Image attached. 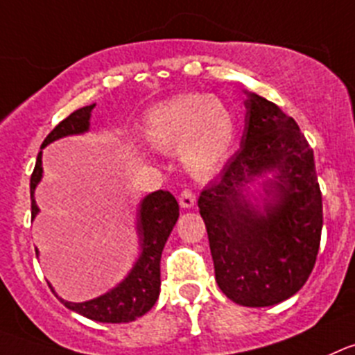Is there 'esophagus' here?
Listing matches in <instances>:
<instances>
[{
    "label": "esophagus",
    "instance_id": "34e87169",
    "mask_svg": "<svg viewBox=\"0 0 355 355\" xmlns=\"http://www.w3.org/2000/svg\"><path fill=\"white\" fill-rule=\"evenodd\" d=\"M178 203L182 208H193L196 205V194L191 191V189H184L178 196Z\"/></svg>",
    "mask_w": 355,
    "mask_h": 355
}]
</instances>
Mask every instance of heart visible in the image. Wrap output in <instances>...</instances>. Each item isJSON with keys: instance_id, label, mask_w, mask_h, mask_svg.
Returning <instances> with one entry per match:
<instances>
[{"instance_id": "heart-1", "label": "heart", "mask_w": 355, "mask_h": 355, "mask_svg": "<svg viewBox=\"0 0 355 355\" xmlns=\"http://www.w3.org/2000/svg\"><path fill=\"white\" fill-rule=\"evenodd\" d=\"M234 117L220 99L185 92L148 108L141 121V137L154 150L178 147L189 173H211L230 154L234 141Z\"/></svg>"}]
</instances>
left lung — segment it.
<instances>
[{
    "label": "left lung",
    "mask_w": 355,
    "mask_h": 355,
    "mask_svg": "<svg viewBox=\"0 0 355 355\" xmlns=\"http://www.w3.org/2000/svg\"><path fill=\"white\" fill-rule=\"evenodd\" d=\"M240 150L198 200L210 241L215 280L231 301L271 306L297 293L315 266L322 194L313 150L293 117L245 92ZM263 180L252 204L248 184Z\"/></svg>",
    "instance_id": "8db88e82"
}]
</instances>
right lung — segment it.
<instances>
[{
	"label": "right lung",
	"instance_id": "right-lung-1",
	"mask_svg": "<svg viewBox=\"0 0 355 355\" xmlns=\"http://www.w3.org/2000/svg\"><path fill=\"white\" fill-rule=\"evenodd\" d=\"M96 105L78 108L69 114L64 121L59 122L49 137L43 140L42 148L47 147L52 141L59 138L71 137V135H82L87 132L91 128V112ZM43 177L42 168V150L36 157L35 170L31 175V218L38 215L40 208L35 201V189ZM178 220V203L173 194L168 191H155L141 200L138 208V238H140V256L137 263L131 268L128 277L121 284L110 289L108 293L94 297V300L84 301V303H71L64 301L61 303L73 312L80 313L87 319L96 322H131L154 306L161 291V254L168 236L173 231V226ZM38 256V250H36ZM52 289V286L49 284ZM52 293H55L52 289Z\"/></svg>",
	"mask_w": 355,
	"mask_h": 355
}]
</instances>
